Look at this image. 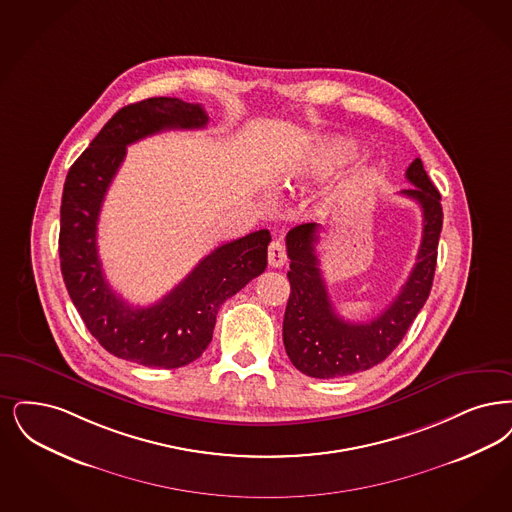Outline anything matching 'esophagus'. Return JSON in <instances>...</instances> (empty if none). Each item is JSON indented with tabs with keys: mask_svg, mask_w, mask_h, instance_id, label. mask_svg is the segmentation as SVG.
I'll return each mask as SVG.
<instances>
[{
	"mask_svg": "<svg viewBox=\"0 0 512 512\" xmlns=\"http://www.w3.org/2000/svg\"><path fill=\"white\" fill-rule=\"evenodd\" d=\"M287 263L286 247L282 242H272L268 246V265L272 268H282Z\"/></svg>",
	"mask_w": 512,
	"mask_h": 512,
	"instance_id": "obj_1",
	"label": "esophagus"
}]
</instances>
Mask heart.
<instances>
[{
    "mask_svg": "<svg viewBox=\"0 0 512 512\" xmlns=\"http://www.w3.org/2000/svg\"><path fill=\"white\" fill-rule=\"evenodd\" d=\"M339 158H341V150H339L337 146H329V148H326V150L320 154V158L316 160L314 169H316V171H324V169H328L331 165L337 164Z\"/></svg>",
    "mask_w": 512,
    "mask_h": 512,
    "instance_id": "1",
    "label": "heart"
}]
</instances>
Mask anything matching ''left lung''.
<instances>
[{"label":"left lung","instance_id":"8db88e82","mask_svg":"<svg viewBox=\"0 0 512 512\" xmlns=\"http://www.w3.org/2000/svg\"><path fill=\"white\" fill-rule=\"evenodd\" d=\"M413 188L402 190L423 209V238L417 263L398 297L366 324L343 320L331 305L314 244L318 225L295 226L287 232L289 301L284 316V345L291 364L316 379L347 377L381 364L400 345L411 322L429 299L438 240L442 232L440 192L423 162L415 158L406 171Z\"/></svg>","mask_w":512,"mask_h":512}]
</instances>
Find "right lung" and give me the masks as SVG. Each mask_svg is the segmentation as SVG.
Masks as SVG:
<instances>
[{
  "label": "right lung",
  "mask_w": 512,
  "mask_h": 512,
  "mask_svg": "<svg viewBox=\"0 0 512 512\" xmlns=\"http://www.w3.org/2000/svg\"><path fill=\"white\" fill-rule=\"evenodd\" d=\"M202 104L154 97L118 110L70 167L62 190L59 255L68 295L91 335L110 354L148 368L173 369L202 356L226 299L263 274L270 232L217 247L150 307H131L104 278L97 223L125 150L167 129H202Z\"/></svg>",
  "instance_id": "1"
}]
</instances>
